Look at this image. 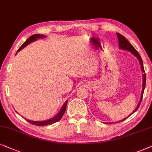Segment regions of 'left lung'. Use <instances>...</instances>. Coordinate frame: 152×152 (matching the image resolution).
<instances>
[{
    "mask_svg": "<svg viewBox=\"0 0 152 152\" xmlns=\"http://www.w3.org/2000/svg\"><path fill=\"white\" fill-rule=\"evenodd\" d=\"M117 37H118V41H119V46H120V48H122V49H124V50H129V51H130L134 55L135 57L137 58V59L139 60L140 61V66H141V69H142V72H145V69H144V66H143V62H142V58H141L140 56V54L138 53V52L137 51L136 49L133 47V46L131 45V43H129L128 40H127L126 38H125L124 36L121 35L120 33H117ZM145 85H146V74H144L143 75V86H142V94H141V97H140V101L138 105H137V108L135 109L134 110H133V112L131 113L130 115H131L133 114V113H134L135 111H136L137 109H138L140 105L141 104V102H142V96H143V93H144V90H145ZM129 115V116H130ZM127 118V117H126ZM126 118L124 119V120L120 121V122H122V121H124L126 120Z\"/></svg>",
    "mask_w": 152,
    "mask_h": 152,
    "instance_id": "1",
    "label": "left lung"
}]
</instances>
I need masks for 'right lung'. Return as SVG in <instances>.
I'll use <instances>...</instances> for the list:
<instances>
[{"label":"right lung","instance_id":"obj_1","mask_svg":"<svg viewBox=\"0 0 152 152\" xmlns=\"http://www.w3.org/2000/svg\"><path fill=\"white\" fill-rule=\"evenodd\" d=\"M45 37L44 35H38V34H35V35H33L32 36H30V37L28 38V39L26 40V41L24 42V43L22 44L21 47H20L19 49H18L17 51L19 52V50H21L22 48H23L25 46H26L28 45V44H29L30 43H31V42L35 41V40H37L38 38H43ZM66 104H67V102H66L64 103L63 106L62 107L61 110L59 112V113L53 117V118H51L50 119V120H46V121H42V122H34V121H30L29 120H26L27 122H28L30 124H34V125H36V126H46V125H50V124H53V123H56L58 122V121H60V120L62 119V116H63L64 112H65L66 110Z\"/></svg>","mask_w":152,"mask_h":152}]
</instances>
